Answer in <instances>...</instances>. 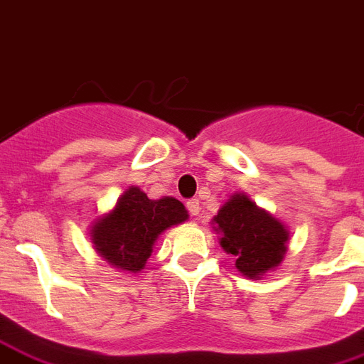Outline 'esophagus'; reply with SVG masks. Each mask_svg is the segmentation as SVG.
<instances>
[{"label":"esophagus","mask_w":364,"mask_h":364,"mask_svg":"<svg viewBox=\"0 0 364 364\" xmlns=\"http://www.w3.org/2000/svg\"><path fill=\"white\" fill-rule=\"evenodd\" d=\"M187 209H188V213H191L192 217H198V213H200V202H198L196 198H192V200H188V202H187Z\"/></svg>","instance_id":"obj_1"}]
</instances>
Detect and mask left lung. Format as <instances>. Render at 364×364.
I'll return each mask as SVG.
<instances>
[{
    "label": "left lung",
    "instance_id": "1",
    "mask_svg": "<svg viewBox=\"0 0 364 364\" xmlns=\"http://www.w3.org/2000/svg\"><path fill=\"white\" fill-rule=\"evenodd\" d=\"M213 220L220 232L223 249L237 258L235 267L249 279H259L284 258L288 232L282 223L256 208L249 196H232Z\"/></svg>",
    "mask_w": 364,
    "mask_h": 364
}]
</instances>
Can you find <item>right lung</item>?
I'll return each mask as SVG.
<instances>
[{
    "instance_id": "right-lung-1",
    "label": "right lung",
    "mask_w": 364,
    "mask_h": 364,
    "mask_svg": "<svg viewBox=\"0 0 364 364\" xmlns=\"http://www.w3.org/2000/svg\"><path fill=\"white\" fill-rule=\"evenodd\" d=\"M187 218V209L176 198L149 200L146 192L131 187L114 211L93 226L91 239L97 252L114 267L138 273L151 256L156 237Z\"/></svg>"
}]
</instances>
